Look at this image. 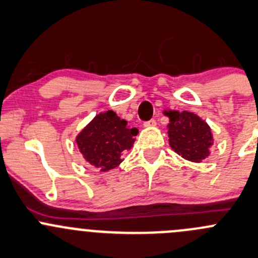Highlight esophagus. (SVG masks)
<instances>
[{
	"instance_id": "esophagus-1",
	"label": "esophagus",
	"mask_w": 258,
	"mask_h": 258,
	"mask_svg": "<svg viewBox=\"0 0 258 258\" xmlns=\"http://www.w3.org/2000/svg\"><path fill=\"white\" fill-rule=\"evenodd\" d=\"M155 120L154 119H152V120H149V121H145L144 124H143V126H144V128H152V126H155Z\"/></svg>"
}]
</instances>
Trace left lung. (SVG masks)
Listing matches in <instances>:
<instances>
[{"mask_svg": "<svg viewBox=\"0 0 258 258\" xmlns=\"http://www.w3.org/2000/svg\"><path fill=\"white\" fill-rule=\"evenodd\" d=\"M169 118L168 137L169 145L178 155L193 163H202L210 157L213 145L211 126L192 111L165 110Z\"/></svg>", "mask_w": 258, "mask_h": 258, "instance_id": "8db88e82", "label": "left lung"}]
</instances>
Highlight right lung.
I'll return each instance as SVG.
<instances>
[{
    "label": "right lung",
    "mask_w": 258,
    "mask_h": 258,
    "mask_svg": "<svg viewBox=\"0 0 258 258\" xmlns=\"http://www.w3.org/2000/svg\"><path fill=\"white\" fill-rule=\"evenodd\" d=\"M137 134V128H129L128 121L108 110L94 116L75 140L85 162L100 172H109L123 162V155L132 149Z\"/></svg>",
    "instance_id": "add662e5"
}]
</instances>
